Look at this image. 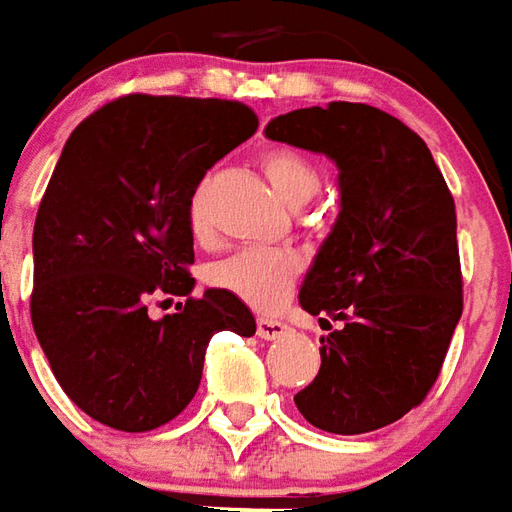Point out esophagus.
<instances>
[{
    "instance_id": "1",
    "label": "esophagus",
    "mask_w": 512,
    "mask_h": 512,
    "mask_svg": "<svg viewBox=\"0 0 512 512\" xmlns=\"http://www.w3.org/2000/svg\"><path fill=\"white\" fill-rule=\"evenodd\" d=\"M256 333H259V339H264V342H273V339H281V336L289 333V325L281 320L262 317V320H256Z\"/></svg>"
}]
</instances>
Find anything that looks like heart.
I'll return each mask as SVG.
<instances>
[{
    "label": "heart",
    "instance_id": "heart-1",
    "mask_svg": "<svg viewBox=\"0 0 512 512\" xmlns=\"http://www.w3.org/2000/svg\"><path fill=\"white\" fill-rule=\"evenodd\" d=\"M262 168L275 192L292 206L306 204L320 187V176H317L314 165L289 148L267 151L262 157ZM187 226L198 242L212 239V223H209L206 195L201 187L192 190L190 201H187ZM297 273H300V262L295 253L248 248L237 250L234 256L212 264L206 278H209V284L239 297L248 306L259 308V311H273L289 297Z\"/></svg>",
    "mask_w": 512,
    "mask_h": 512
}]
</instances>
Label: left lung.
I'll return each mask as SVG.
<instances>
[{
    "label": "left lung",
    "instance_id": "8db88e82",
    "mask_svg": "<svg viewBox=\"0 0 512 512\" xmlns=\"http://www.w3.org/2000/svg\"><path fill=\"white\" fill-rule=\"evenodd\" d=\"M264 134L333 159L342 192L300 306L345 325L320 339L297 411L339 436L386 427L433 389L463 314L452 192L422 137L369 104L286 112Z\"/></svg>",
    "mask_w": 512,
    "mask_h": 512
}]
</instances>
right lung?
Wrapping results in <instances>:
<instances>
[{
  "mask_svg": "<svg viewBox=\"0 0 512 512\" xmlns=\"http://www.w3.org/2000/svg\"><path fill=\"white\" fill-rule=\"evenodd\" d=\"M259 118L239 101L123 96L76 126L35 217L30 314L54 378L96 422L146 433L198 391L217 331L253 336L239 297H190L187 201ZM187 296L154 321V296Z\"/></svg>",
  "mask_w": 512,
  "mask_h": 512,
  "instance_id": "1",
  "label": "right lung"
}]
</instances>
